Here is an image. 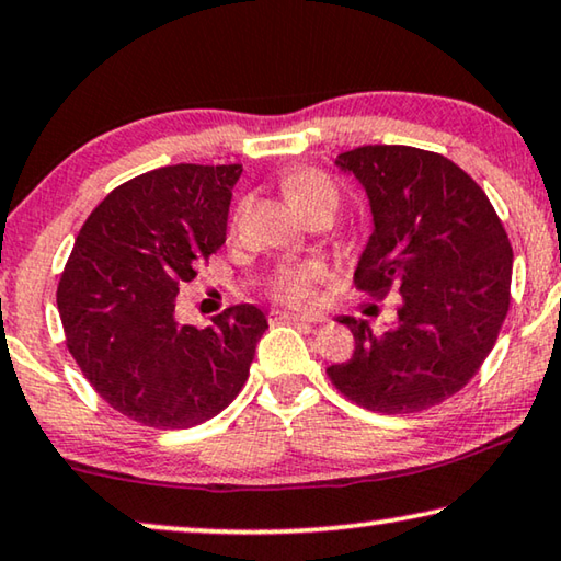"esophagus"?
<instances>
[{"label": "esophagus", "mask_w": 561, "mask_h": 561, "mask_svg": "<svg viewBox=\"0 0 561 561\" xmlns=\"http://www.w3.org/2000/svg\"><path fill=\"white\" fill-rule=\"evenodd\" d=\"M277 319H284V322H301V324H319V322H324L322 317H314V314H295V312H279Z\"/></svg>", "instance_id": "34e87169"}]
</instances>
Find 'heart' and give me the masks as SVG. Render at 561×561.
<instances>
[{"label":"heart","mask_w":561,"mask_h":561,"mask_svg":"<svg viewBox=\"0 0 561 561\" xmlns=\"http://www.w3.org/2000/svg\"><path fill=\"white\" fill-rule=\"evenodd\" d=\"M284 194L295 204V209L312 207V204H329L336 209L340 190L319 169H299L282 180ZM327 272L314 262L282 264L266 279V291L274 301L287 307H309L317 299V287L324 282Z\"/></svg>","instance_id":"1"}]
</instances>
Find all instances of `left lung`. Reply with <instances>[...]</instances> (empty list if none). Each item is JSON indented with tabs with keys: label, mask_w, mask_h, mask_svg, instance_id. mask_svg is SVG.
I'll use <instances>...</instances> for the list:
<instances>
[{
	"label": "left lung",
	"mask_w": 561,
	"mask_h": 561,
	"mask_svg": "<svg viewBox=\"0 0 561 561\" xmlns=\"http://www.w3.org/2000/svg\"><path fill=\"white\" fill-rule=\"evenodd\" d=\"M336 164L375 215L354 287L379 301L399 295V309L381 332L342 317L354 354L327 377L369 412H424L467 387L492 352L512 301V244L482 186L447 157L367 145Z\"/></svg>",
	"instance_id": "obj_1"
}]
</instances>
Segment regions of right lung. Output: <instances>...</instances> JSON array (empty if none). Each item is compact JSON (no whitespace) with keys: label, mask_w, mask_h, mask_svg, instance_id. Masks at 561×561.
Here are the masks:
<instances>
[{"label":"right lung","mask_w":561,"mask_h":561,"mask_svg":"<svg viewBox=\"0 0 561 561\" xmlns=\"http://www.w3.org/2000/svg\"><path fill=\"white\" fill-rule=\"evenodd\" d=\"M242 164H172L119 184L79 229L57 284L65 344L106 404L152 430H186L242 392L266 329L239 305L197 329L180 287L225 244Z\"/></svg>","instance_id":"obj_1"}]
</instances>
